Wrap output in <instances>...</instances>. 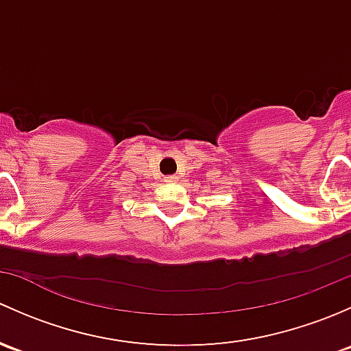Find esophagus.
<instances>
[{
  "label": "esophagus",
  "instance_id": "34e87169",
  "mask_svg": "<svg viewBox=\"0 0 351 351\" xmlns=\"http://www.w3.org/2000/svg\"><path fill=\"white\" fill-rule=\"evenodd\" d=\"M166 182H176V176H166Z\"/></svg>",
  "mask_w": 351,
  "mask_h": 351
}]
</instances>
